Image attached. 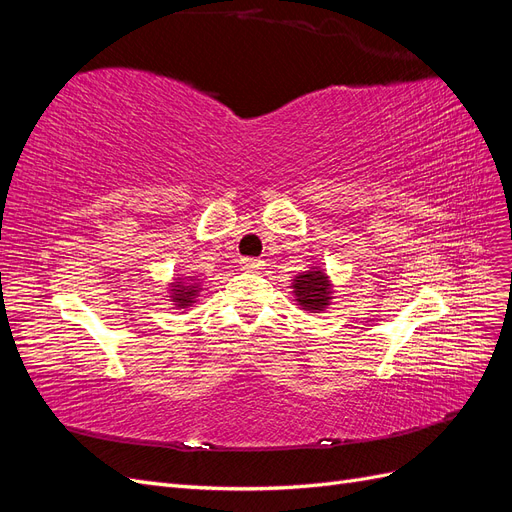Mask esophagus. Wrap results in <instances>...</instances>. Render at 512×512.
I'll use <instances>...</instances> for the list:
<instances>
[{
    "label": "esophagus",
    "mask_w": 512,
    "mask_h": 512,
    "mask_svg": "<svg viewBox=\"0 0 512 512\" xmlns=\"http://www.w3.org/2000/svg\"><path fill=\"white\" fill-rule=\"evenodd\" d=\"M241 269L258 271V269H262V260L260 258H241Z\"/></svg>",
    "instance_id": "34e87169"
}]
</instances>
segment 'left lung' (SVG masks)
I'll use <instances>...</instances> for the list:
<instances>
[{
    "label": "left lung",
    "instance_id": "left-lung-1",
    "mask_svg": "<svg viewBox=\"0 0 512 512\" xmlns=\"http://www.w3.org/2000/svg\"><path fill=\"white\" fill-rule=\"evenodd\" d=\"M297 303L307 312H320L331 301V284L320 269H312L301 273L292 284Z\"/></svg>",
    "mask_w": 512,
    "mask_h": 512
}]
</instances>
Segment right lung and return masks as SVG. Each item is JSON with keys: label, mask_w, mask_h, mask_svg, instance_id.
<instances>
[{"label": "right lung", "mask_w": 512, "mask_h": 512, "mask_svg": "<svg viewBox=\"0 0 512 512\" xmlns=\"http://www.w3.org/2000/svg\"><path fill=\"white\" fill-rule=\"evenodd\" d=\"M170 288H173V303L177 307H188L194 303V297L198 292V284L194 282H173L170 284Z\"/></svg>", "instance_id": "1"}]
</instances>
